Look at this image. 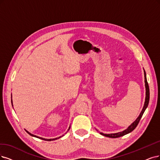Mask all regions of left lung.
I'll return each mask as SVG.
<instances>
[{"instance_id":"obj_1","label":"left lung","mask_w":160,"mask_h":160,"mask_svg":"<svg viewBox=\"0 0 160 160\" xmlns=\"http://www.w3.org/2000/svg\"><path fill=\"white\" fill-rule=\"evenodd\" d=\"M144 82H145V87H146V98H145V102H144V107L142 108V110L140 114L139 115V116L138 117V118L134 122H133L131 125H130L126 130L125 131H123L122 132H118V133H114V134H103L102 132H100L102 135L105 136V137H109V138H118V137H121L122 136L125 135L127 134H128L131 132H132L133 130L137 127L138 124L140 120V119L142 117L144 111L146 110V109L147 108L148 105L149 103V100H150V90H149V86L148 84V82H147V79H146V72L145 70H144Z\"/></svg>"}]
</instances>
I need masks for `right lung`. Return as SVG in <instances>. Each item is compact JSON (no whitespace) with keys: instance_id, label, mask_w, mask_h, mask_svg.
Here are the masks:
<instances>
[{"instance_id":"obj_1","label":"right lung","mask_w":160,"mask_h":160,"mask_svg":"<svg viewBox=\"0 0 160 160\" xmlns=\"http://www.w3.org/2000/svg\"><path fill=\"white\" fill-rule=\"evenodd\" d=\"M11 97H12V95H11ZM11 102H12V99H11ZM12 106H13V105H12ZM70 127H69V128H68V131H69V129H70ZM26 131L29 134V135H31V136H32V137H36V138H39V139H41V140H46V141H51V140H57V139H58V138H61V137H58V138H52V139H47V138H41V137H37V136H35V135H34V134H31L30 132H29L28 131H26ZM63 136V135H62Z\"/></svg>"}]
</instances>
